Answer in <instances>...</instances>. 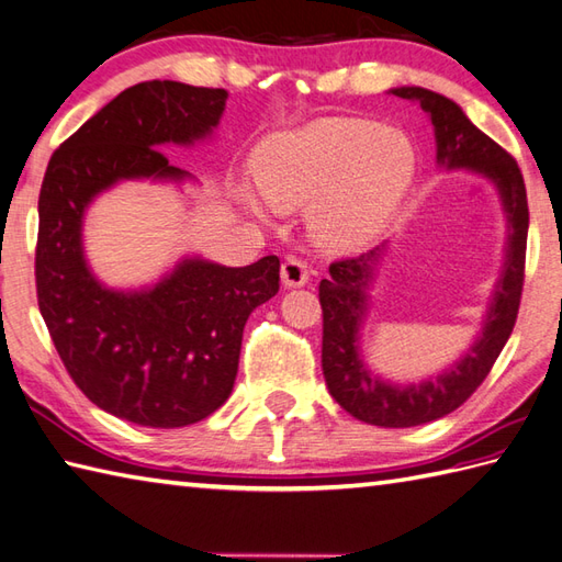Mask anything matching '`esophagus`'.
<instances>
[{"label": "esophagus", "mask_w": 562, "mask_h": 562, "mask_svg": "<svg viewBox=\"0 0 562 562\" xmlns=\"http://www.w3.org/2000/svg\"><path fill=\"white\" fill-rule=\"evenodd\" d=\"M310 279V269L303 259L297 257H285L281 265V281L289 289H297V285H305Z\"/></svg>", "instance_id": "34e87169"}]
</instances>
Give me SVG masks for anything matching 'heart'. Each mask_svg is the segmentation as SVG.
Masks as SVG:
<instances>
[{
    "label": "heart",
    "instance_id": "1",
    "mask_svg": "<svg viewBox=\"0 0 562 562\" xmlns=\"http://www.w3.org/2000/svg\"><path fill=\"white\" fill-rule=\"evenodd\" d=\"M416 148L406 134L363 120L327 117L273 136L255 176L259 194L277 211H307L319 245L353 249L375 238L408 190ZM245 204L265 216L252 194Z\"/></svg>",
    "mask_w": 562,
    "mask_h": 562
}]
</instances>
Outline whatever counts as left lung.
Returning a JSON list of instances; mask_svg holds the SVG:
<instances>
[{
  "label": "left lung",
  "instance_id": "left-lung-1",
  "mask_svg": "<svg viewBox=\"0 0 562 562\" xmlns=\"http://www.w3.org/2000/svg\"><path fill=\"white\" fill-rule=\"evenodd\" d=\"M394 95L418 101L428 112L438 142V164L467 168L495 184L509 223L507 259L483 331L469 353L442 375L420 384L396 386L378 380L358 356V329L366 317L368 283L380 247L368 255L334 261L319 281L322 305V370L329 394L353 418L380 428H411L452 414L488 378L509 334L515 329L521 285H525L529 204L517 160L485 136L461 108L440 93L418 86L392 89Z\"/></svg>",
  "mask_w": 562,
  "mask_h": 562
}]
</instances>
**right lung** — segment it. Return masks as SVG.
<instances>
[{"label":"right lung","instance_id":"right-lung-1","mask_svg":"<svg viewBox=\"0 0 562 562\" xmlns=\"http://www.w3.org/2000/svg\"><path fill=\"white\" fill-rule=\"evenodd\" d=\"M228 93L180 81L122 91L53 154L37 199V307L74 384L122 420L182 428L233 392L249 313L279 293L277 255L249 267L184 259L154 289L110 291L86 267L83 211L120 180H184L164 144L216 127Z\"/></svg>","mask_w":562,"mask_h":562}]
</instances>
